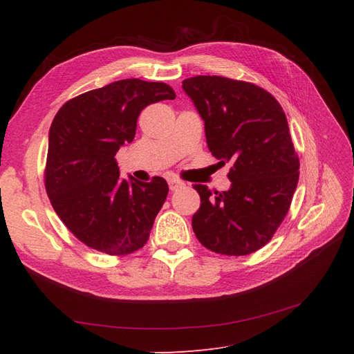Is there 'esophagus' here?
I'll use <instances>...</instances> for the list:
<instances>
[{
  "label": "esophagus",
  "instance_id": "1",
  "mask_svg": "<svg viewBox=\"0 0 354 354\" xmlns=\"http://www.w3.org/2000/svg\"><path fill=\"white\" fill-rule=\"evenodd\" d=\"M183 185H184V183H183V181H179V179H170V181H169V187H170V190H171V192H175V190H178V189H181Z\"/></svg>",
  "mask_w": 354,
  "mask_h": 354
}]
</instances>
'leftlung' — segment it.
Segmentation results:
<instances>
[{"mask_svg": "<svg viewBox=\"0 0 354 354\" xmlns=\"http://www.w3.org/2000/svg\"><path fill=\"white\" fill-rule=\"evenodd\" d=\"M183 89L204 120L209 152L219 164H231L228 192L193 185L201 196L194 234L217 254L255 252L281 225L298 184L299 160L284 111L250 82L196 76Z\"/></svg>", "mask_w": 354, "mask_h": 354, "instance_id": "1", "label": "left lung"}]
</instances>
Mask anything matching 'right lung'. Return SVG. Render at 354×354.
<instances>
[{"mask_svg": "<svg viewBox=\"0 0 354 354\" xmlns=\"http://www.w3.org/2000/svg\"><path fill=\"white\" fill-rule=\"evenodd\" d=\"M175 97L162 82L124 79L74 97L57 111L48 133L45 190L82 243L109 255L146 245L169 185L160 176L150 183L120 178L115 153L132 142L147 104Z\"/></svg>", "mask_w": 354, "mask_h": 354, "instance_id": "add662e5", "label": "right lung"}]
</instances>
